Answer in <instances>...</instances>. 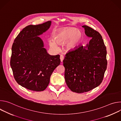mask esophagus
<instances>
[{
	"instance_id": "esophagus-1",
	"label": "esophagus",
	"mask_w": 121,
	"mask_h": 121,
	"mask_svg": "<svg viewBox=\"0 0 121 121\" xmlns=\"http://www.w3.org/2000/svg\"><path fill=\"white\" fill-rule=\"evenodd\" d=\"M60 58L61 62H63V59H64V56H63V55H61V56H60Z\"/></svg>"
}]
</instances>
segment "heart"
Masks as SVG:
<instances>
[{"mask_svg": "<svg viewBox=\"0 0 121 121\" xmlns=\"http://www.w3.org/2000/svg\"><path fill=\"white\" fill-rule=\"evenodd\" d=\"M81 37V32L75 28H63L56 33L54 39H50L49 44L53 49L57 50L58 46L57 43L62 44L65 42V48L67 51H69L76 46Z\"/></svg>", "mask_w": 121, "mask_h": 121, "instance_id": "heart-1", "label": "heart"}]
</instances>
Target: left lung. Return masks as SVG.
<instances>
[{"mask_svg": "<svg viewBox=\"0 0 121 121\" xmlns=\"http://www.w3.org/2000/svg\"><path fill=\"white\" fill-rule=\"evenodd\" d=\"M85 33L91 39L86 46L68 51L63 60L65 78L73 92L89 91L99 86L106 70V48L99 32L84 25Z\"/></svg>", "mask_w": 121, "mask_h": 121, "instance_id": "obj_1", "label": "left lung"}]
</instances>
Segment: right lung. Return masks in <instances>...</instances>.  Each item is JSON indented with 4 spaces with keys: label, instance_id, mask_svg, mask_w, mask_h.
I'll return each instance as SVG.
<instances>
[{
    "label": "right lung",
    "instance_id": "obj_1",
    "mask_svg": "<svg viewBox=\"0 0 121 121\" xmlns=\"http://www.w3.org/2000/svg\"><path fill=\"white\" fill-rule=\"evenodd\" d=\"M51 21L24 28L13 43L10 66L15 79L29 90L41 91L47 88L50 77L60 65V56H51L39 36L50 27Z\"/></svg>",
    "mask_w": 121,
    "mask_h": 121
}]
</instances>
